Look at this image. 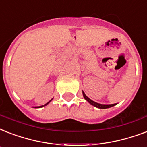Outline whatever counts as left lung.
Masks as SVG:
<instances>
[{"mask_svg": "<svg viewBox=\"0 0 147 147\" xmlns=\"http://www.w3.org/2000/svg\"><path fill=\"white\" fill-rule=\"evenodd\" d=\"M82 94H83L84 98H85L86 101H88V102L91 104V105H92V106H94L95 107H97V108L98 109L110 108V107H113V106H114L115 105H116V104H109V105H106V104L97 103V102H94V101H92V99H90L88 97H87V96H86V94L84 93V92H82Z\"/></svg>", "mask_w": 147, "mask_h": 147, "instance_id": "1", "label": "left lung"}]
</instances>
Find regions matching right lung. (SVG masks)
I'll use <instances>...</instances> for the list:
<instances>
[{
    "mask_svg": "<svg viewBox=\"0 0 147 147\" xmlns=\"http://www.w3.org/2000/svg\"><path fill=\"white\" fill-rule=\"evenodd\" d=\"M52 100V99H51V100L49 101V102H47L46 104H45V105H44V106H38V107H35V108H40V107H43V106H47V105H48V104L49 103V102H51V101Z\"/></svg>",
    "mask_w": 147,
    "mask_h": 147,
    "instance_id": "add662e5",
    "label": "right lung"
}]
</instances>
